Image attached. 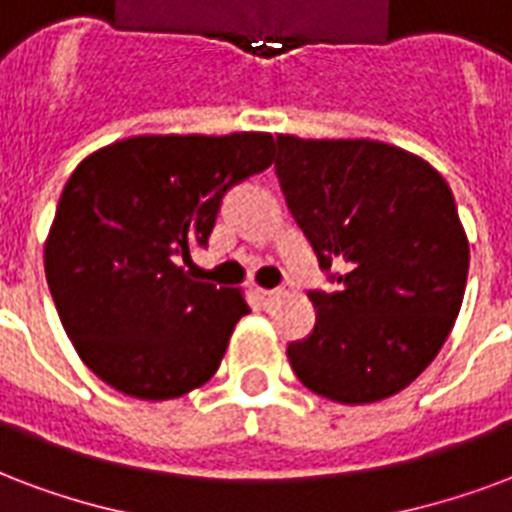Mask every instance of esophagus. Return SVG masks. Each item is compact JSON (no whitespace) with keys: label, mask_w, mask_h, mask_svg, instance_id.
I'll return each mask as SVG.
<instances>
[{"label":"esophagus","mask_w":512,"mask_h":512,"mask_svg":"<svg viewBox=\"0 0 512 512\" xmlns=\"http://www.w3.org/2000/svg\"><path fill=\"white\" fill-rule=\"evenodd\" d=\"M283 294H286V291H280V288H270V291H267V288H259V299L264 307L275 305Z\"/></svg>","instance_id":"esophagus-1"}]
</instances>
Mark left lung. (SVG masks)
Masks as SVG:
<instances>
[{
    "instance_id": "8db88e82",
    "label": "left lung",
    "mask_w": 512,
    "mask_h": 512,
    "mask_svg": "<svg viewBox=\"0 0 512 512\" xmlns=\"http://www.w3.org/2000/svg\"><path fill=\"white\" fill-rule=\"evenodd\" d=\"M280 188L337 291L307 294L315 329L288 345L310 391L340 405L399 394L434 361L461 310L470 242L448 183L378 140L278 134Z\"/></svg>"
}]
</instances>
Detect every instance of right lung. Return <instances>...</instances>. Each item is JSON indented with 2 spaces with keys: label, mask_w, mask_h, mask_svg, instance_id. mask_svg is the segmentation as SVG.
<instances>
[{
  "label": "right lung",
  "mask_w": 512,
  "mask_h": 512,
  "mask_svg": "<svg viewBox=\"0 0 512 512\" xmlns=\"http://www.w3.org/2000/svg\"><path fill=\"white\" fill-rule=\"evenodd\" d=\"M267 132L137 134L80 161L45 240V278L88 370L126 397L205 386L242 315V288L186 275L221 199L272 164Z\"/></svg>",
  "instance_id": "right-lung-1"
}]
</instances>
